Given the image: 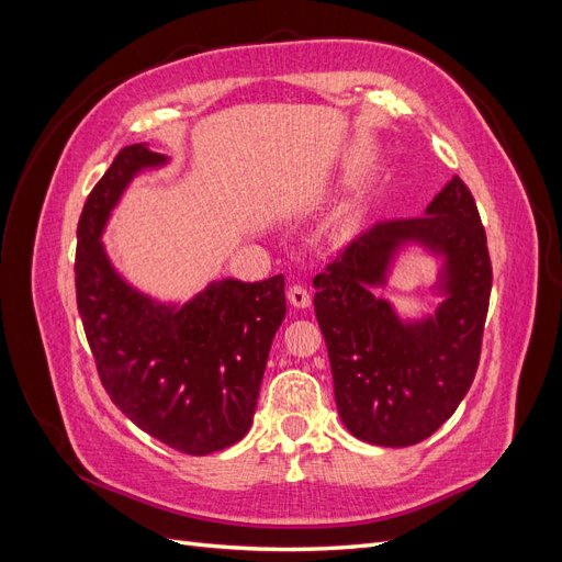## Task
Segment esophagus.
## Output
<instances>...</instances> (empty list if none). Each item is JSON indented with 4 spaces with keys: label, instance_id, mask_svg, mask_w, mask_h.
Listing matches in <instances>:
<instances>
[{
    "label": "esophagus",
    "instance_id": "34e87169",
    "mask_svg": "<svg viewBox=\"0 0 562 562\" xmlns=\"http://www.w3.org/2000/svg\"><path fill=\"white\" fill-rule=\"evenodd\" d=\"M288 302H291L297 310H307V307H312V293L302 283H293L291 288H288Z\"/></svg>",
    "mask_w": 562,
    "mask_h": 562
}]
</instances>
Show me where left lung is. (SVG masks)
I'll return each mask as SVG.
<instances>
[{
    "mask_svg": "<svg viewBox=\"0 0 562 562\" xmlns=\"http://www.w3.org/2000/svg\"><path fill=\"white\" fill-rule=\"evenodd\" d=\"M419 243L445 255L434 317L401 322L371 295L393 255ZM339 419L372 446L405 448L452 417L475 378L492 291L485 229L457 176L419 217L372 225L314 279Z\"/></svg>",
    "mask_w": 562,
    "mask_h": 562,
    "instance_id": "1",
    "label": "left lung"
}]
</instances>
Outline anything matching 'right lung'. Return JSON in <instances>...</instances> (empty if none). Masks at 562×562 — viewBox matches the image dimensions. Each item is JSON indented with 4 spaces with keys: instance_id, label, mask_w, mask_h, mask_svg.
Instances as JSON below:
<instances>
[{
    "instance_id": "obj_1",
    "label": "right lung",
    "mask_w": 562,
    "mask_h": 562,
    "mask_svg": "<svg viewBox=\"0 0 562 562\" xmlns=\"http://www.w3.org/2000/svg\"><path fill=\"white\" fill-rule=\"evenodd\" d=\"M168 157L128 145L91 190L77 225V307L108 396L135 427L184 454L241 440L258 405L267 356L285 318L283 274L223 279L184 304L135 291L100 236L128 182Z\"/></svg>"
}]
</instances>
